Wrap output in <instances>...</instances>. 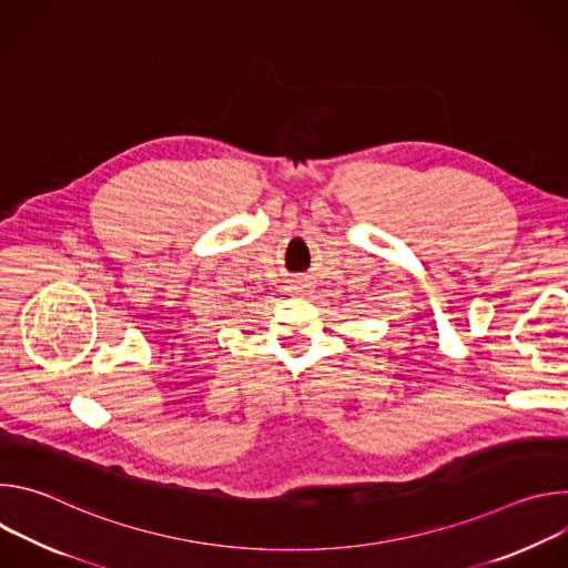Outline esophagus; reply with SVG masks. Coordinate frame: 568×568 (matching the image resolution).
Returning a JSON list of instances; mask_svg holds the SVG:
<instances>
[{
	"label": "esophagus",
	"instance_id": "esophagus-1",
	"mask_svg": "<svg viewBox=\"0 0 568 568\" xmlns=\"http://www.w3.org/2000/svg\"><path fill=\"white\" fill-rule=\"evenodd\" d=\"M307 290V283H303V281H296V283H292V287H290V292H294V294H303Z\"/></svg>",
	"mask_w": 568,
	"mask_h": 568
}]
</instances>
